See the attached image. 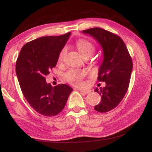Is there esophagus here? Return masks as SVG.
<instances>
[{"mask_svg": "<svg viewBox=\"0 0 152 152\" xmlns=\"http://www.w3.org/2000/svg\"><path fill=\"white\" fill-rule=\"evenodd\" d=\"M80 92L84 94H88V93H90L91 91L89 90H80Z\"/></svg>", "mask_w": 152, "mask_h": 152, "instance_id": "esophagus-1", "label": "esophagus"}]
</instances>
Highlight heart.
I'll list each match as a JSON object with an SVG mask.
<instances>
[{
  "instance_id": "obj_1",
  "label": "heart",
  "mask_w": 152,
  "mask_h": 152,
  "mask_svg": "<svg viewBox=\"0 0 152 152\" xmlns=\"http://www.w3.org/2000/svg\"><path fill=\"white\" fill-rule=\"evenodd\" d=\"M76 47L80 53L85 57H89L91 56L95 50V47L93 43L86 39H79L76 42ZM66 52L67 47H64L61 50L58 56V60L59 61H63ZM85 75L86 72L84 70L70 69L66 74L65 78L71 85L75 86H81L83 85L82 80Z\"/></svg>"
}]
</instances>
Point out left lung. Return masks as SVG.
Masks as SVG:
<instances>
[{
  "label": "left lung",
  "instance_id": "obj_1",
  "mask_svg": "<svg viewBox=\"0 0 152 152\" xmlns=\"http://www.w3.org/2000/svg\"><path fill=\"white\" fill-rule=\"evenodd\" d=\"M97 40L103 50V59L99 69L98 80L105 82V87L95 89L102 96L94 107L99 112H107L119 104L128 90L132 61L123 40L118 36L99 28L83 31Z\"/></svg>",
  "mask_w": 152,
  "mask_h": 152
}]
</instances>
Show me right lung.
Returning a JSON list of instances; mask_svg holds the SVG:
<instances>
[{
  "label": "right lung",
  "instance_id": "add662e5",
  "mask_svg": "<svg viewBox=\"0 0 152 152\" xmlns=\"http://www.w3.org/2000/svg\"><path fill=\"white\" fill-rule=\"evenodd\" d=\"M71 33L43 37L21 48L15 71L22 93L36 112L54 116L61 112L73 89L67 85L52 86L45 77L56 66L58 56Z\"/></svg>",
  "mask_w": 152,
  "mask_h": 152
}]
</instances>
